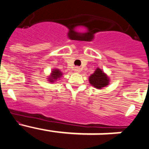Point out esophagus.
I'll use <instances>...</instances> for the list:
<instances>
[{
	"mask_svg": "<svg viewBox=\"0 0 149 149\" xmlns=\"http://www.w3.org/2000/svg\"><path fill=\"white\" fill-rule=\"evenodd\" d=\"M74 71L75 72H76V73H79V72H81V68L79 67H75Z\"/></svg>",
	"mask_w": 149,
	"mask_h": 149,
	"instance_id": "1",
	"label": "esophagus"
}]
</instances>
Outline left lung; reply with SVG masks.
Segmentation results:
<instances>
[{"label": "left lung", "mask_w": 149, "mask_h": 149, "mask_svg": "<svg viewBox=\"0 0 149 149\" xmlns=\"http://www.w3.org/2000/svg\"><path fill=\"white\" fill-rule=\"evenodd\" d=\"M89 82L94 88L101 89L109 85V79L101 69L97 68L94 73L89 76Z\"/></svg>", "instance_id": "obj_1"}]
</instances>
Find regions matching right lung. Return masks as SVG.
Wrapping results in <instances>:
<instances>
[{
	"label": "right lung",
	"mask_w": 149,
	"mask_h": 149,
	"mask_svg": "<svg viewBox=\"0 0 149 149\" xmlns=\"http://www.w3.org/2000/svg\"><path fill=\"white\" fill-rule=\"evenodd\" d=\"M62 76V73L58 69H54L52 71L51 75L49 76V82H54L55 81H56L58 79H60L61 76Z\"/></svg>",
	"instance_id": "add662e5"
}]
</instances>
